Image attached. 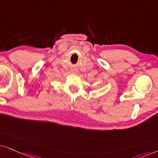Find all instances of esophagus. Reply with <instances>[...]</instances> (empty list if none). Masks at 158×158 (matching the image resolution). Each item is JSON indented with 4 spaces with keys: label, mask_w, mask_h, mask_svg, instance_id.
I'll list each match as a JSON object with an SVG mask.
<instances>
[{
    "label": "esophagus",
    "mask_w": 158,
    "mask_h": 158,
    "mask_svg": "<svg viewBox=\"0 0 158 158\" xmlns=\"http://www.w3.org/2000/svg\"><path fill=\"white\" fill-rule=\"evenodd\" d=\"M72 72H73V73H77V71L76 70V69H72Z\"/></svg>",
    "instance_id": "esophagus-1"
}]
</instances>
